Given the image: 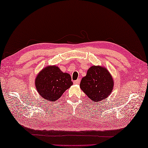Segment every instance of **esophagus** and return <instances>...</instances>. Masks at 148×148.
<instances>
[{"instance_id":"34e87169","label":"esophagus","mask_w":148,"mask_h":148,"mask_svg":"<svg viewBox=\"0 0 148 148\" xmlns=\"http://www.w3.org/2000/svg\"><path fill=\"white\" fill-rule=\"evenodd\" d=\"M73 83L75 84H79L80 83V79H77V80H76V81H75L73 82Z\"/></svg>"}]
</instances>
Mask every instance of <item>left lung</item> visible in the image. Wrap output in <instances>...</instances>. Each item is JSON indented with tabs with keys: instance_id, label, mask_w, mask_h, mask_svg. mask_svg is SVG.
<instances>
[{
	"instance_id": "obj_1",
	"label": "left lung",
	"mask_w": 148,
	"mask_h": 148,
	"mask_svg": "<svg viewBox=\"0 0 148 148\" xmlns=\"http://www.w3.org/2000/svg\"><path fill=\"white\" fill-rule=\"evenodd\" d=\"M114 84L112 77L106 67L92 66L82 79L80 88L90 100L99 102L109 96Z\"/></svg>"
}]
</instances>
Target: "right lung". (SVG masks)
<instances>
[{"mask_svg":"<svg viewBox=\"0 0 148 148\" xmlns=\"http://www.w3.org/2000/svg\"><path fill=\"white\" fill-rule=\"evenodd\" d=\"M73 84L71 77L63 73L58 66H49L43 68L35 79L36 90L43 99L55 101Z\"/></svg>","mask_w":148,"mask_h":148,"instance_id":"add662e5","label":"right lung"}]
</instances>
